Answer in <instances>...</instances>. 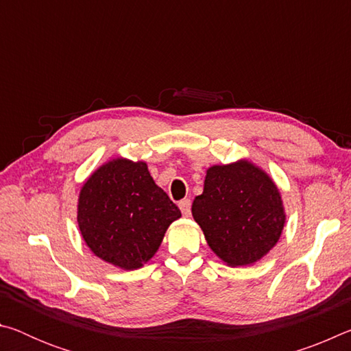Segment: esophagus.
I'll list each match as a JSON object with an SVG mask.
<instances>
[{
	"label": "esophagus",
	"mask_w": 351,
	"mask_h": 351,
	"mask_svg": "<svg viewBox=\"0 0 351 351\" xmlns=\"http://www.w3.org/2000/svg\"><path fill=\"white\" fill-rule=\"evenodd\" d=\"M180 209H181L184 217H189L190 215V209H192V201H190V199L180 201Z\"/></svg>",
	"instance_id": "34e87169"
}]
</instances>
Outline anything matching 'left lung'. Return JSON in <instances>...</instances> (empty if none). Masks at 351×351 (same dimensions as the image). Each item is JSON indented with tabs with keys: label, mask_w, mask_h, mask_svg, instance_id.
I'll return each instance as SVG.
<instances>
[{
	"label": "left lung",
	"mask_w": 351,
	"mask_h": 351,
	"mask_svg": "<svg viewBox=\"0 0 351 351\" xmlns=\"http://www.w3.org/2000/svg\"><path fill=\"white\" fill-rule=\"evenodd\" d=\"M192 215L207 245L229 266L260 260L276 246L285 226L282 197L274 181L247 161L207 170Z\"/></svg>",
	"instance_id": "obj_1"
}]
</instances>
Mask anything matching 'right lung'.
Segmentation results:
<instances>
[{
	"label": "right lung",
	"mask_w": 351,
	"mask_h": 351,
	"mask_svg": "<svg viewBox=\"0 0 351 351\" xmlns=\"http://www.w3.org/2000/svg\"><path fill=\"white\" fill-rule=\"evenodd\" d=\"M181 210L154 184L147 164L116 158L83 184L77 206L83 240L94 255L122 269H138L161 246Z\"/></svg>",
	"instance_id": "right-lung-1"
}]
</instances>
